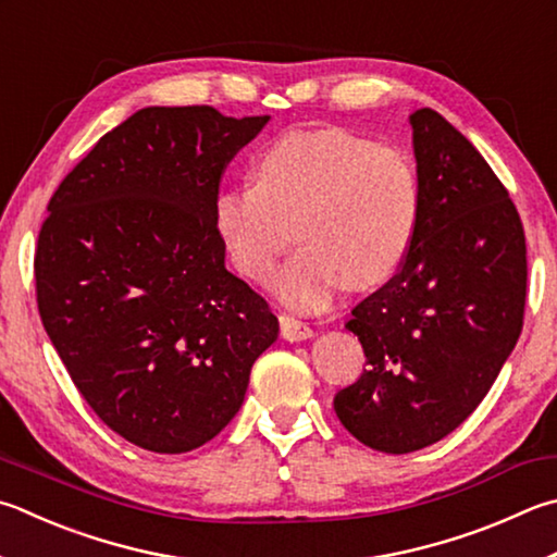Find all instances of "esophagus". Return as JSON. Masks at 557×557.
<instances>
[{
	"label": "esophagus",
	"mask_w": 557,
	"mask_h": 557,
	"mask_svg": "<svg viewBox=\"0 0 557 557\" xmlns=\"http://www.w3.org/2000/svg\"><path fill=\"white\" fill-rule=\"evenodd\" d=\"M280 333L285 341H305L311 338L313 331L305 321L292 317V313H280Z\"/></svg>",
	"instance_id": "1"
}]
</instances>
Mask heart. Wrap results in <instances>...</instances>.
Segmentation results:
<instances>
[{"instance_id": "obj_1", "label": "heart", "mask_w": 557, "mask_h": 557, "mask_svg": "<svg viewBox=\"0 0 557 557\" xmlns=\"http://www.w3.org/2000/svg\"><path fill=\"white\" fill-rule=\"evenodd\" d=\"M419 175L401 148L326 126L289 131L256 168V185L219 191L214 226L240 275L268 282L295 226L301 246L277 272V297L323 309L348 285L375 287L407 258L419 224Z\"/></svg>"}]
</instances>
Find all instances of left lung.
I'll use <instances>...</instances> for the list:
<instances>
[{
    "mask_svg": "<svg viewBox=\"0 0 557 557\" xmlns=\"http://www.w3.org/2000/svg\"><path fill=\"white\" fill-rule=\"evenodd\" d=\"M419 224L401 268L352 309L368 368L333 399L352 436L413 453L478 409L523 329L525 238L507 187L438 111L409 116Z\"/></svg>",
    "mask_w": 557,
    "mask_h": 557,
    "instance_id": "8db88e82",
    "label": "left lung"
}]
</instances>
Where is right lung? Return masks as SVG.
Instances as JSON below:
<instances>
[{
  "instance_id": "add662e5",
  "label": "right lung",
  "mask_w": 557,
  "mask_h": 557,
  "mask_svg": "<svg viewBox=\"0 0 557 557\" xmlns=\"http://www.w3.org/2000/svg\"><path fill=\"white\" fill-rule=\"evenodd\" d=\"M268 119L140 109L48 201L34 258L40 321L92 411L144 450L214 438L277 338L268 301L226 270L214 226L224 170Z\"/></svg>"
}]
</instances>
